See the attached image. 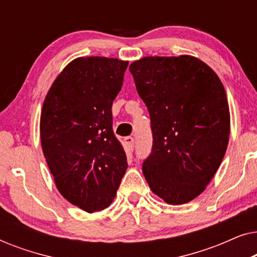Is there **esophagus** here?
Wrapping results in <instances>:
<instances>
[{
	"instance_id": "34e87169",
	"label": "esophagus",
	"mask_w": 257,
	"mask_h": 257,
	"mask_svg": "<svg viewBox=\"0 0 257 257\" xmlns=\"http://www.w3.org/2000/svg\"><path fill=\"white\" fill-rule=\"evenodd\" d=\"M124 144L126 150H127L128 152H132L133 149H135V138H133V137H126L124 139Z\"/></svg>"
}]
</instances>
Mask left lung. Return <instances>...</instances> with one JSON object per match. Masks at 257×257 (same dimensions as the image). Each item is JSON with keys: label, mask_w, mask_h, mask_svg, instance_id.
<instances>
[{"label": "left lung", "mask_w": 257, "mask_h": 257, "mask_svg": "<svg viewBox=\"0 0 257 257\" xmlns=\"http://www.w3.org/2000/svg\"><path fill=\"white\" fill-rule=\"evenodd\" d=\"M151 118L143 173L154 194L182 205L201 194L229 140V106L219 77L192 57H144L130 65Z\"/></svg>", "instance_id": "8db88e82"}]
</instances>
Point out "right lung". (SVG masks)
<instances>
[{"instance_id": "right-lung-1", "label": "right lung", "mask_w": 257, "mask_h": 257, "mask_svg": "<svg viewBox=\"0 0 257 257\" xmlns=\"http://www.w3.org/2000/svg\"><path fill=\"white\" fill-rule=\"evenodd\" d=\"M127 65L117 58L75 59L56 78L42 108V149L56 186L89 213L110 206L127 168L111 110Z\"/></svg>"}]
</instances>
